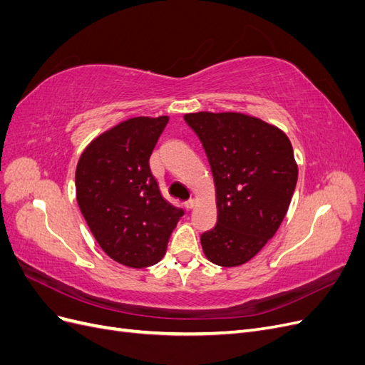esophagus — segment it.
Masks as SVG:
<instances>
[{"instance_id":"esophagus-1","label":"esophagus","mask_w":365,"mask_h":365,"mask_svg":"<svg viewBox=\"0 0 365 365\" xmlns=\"http://www.w3.org/2000/svg\"><path fill=\"white\" fill-rule=\"evenodd\" d=\"M184 207H185L187 210H192V208L195 207V201H193V200H189V201H185V202H184Z\"/></svg>"}]
</instances>
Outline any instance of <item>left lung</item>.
Masks as SVG:
<instances>
[{
	"label": "left lung",
	"mask_w": 365,
	"mask_h": 365,
	"mask_svg": "<svg viewBox=\"0 0 365 365\" xmlns=\"http://www.w3.org/2000/svg\"><path fill=\"white\" fill-rule=\"evenodd\" d=\"M185 123L200 137L216 187L217 222L201 236L219 267L251 260L288 212L298 168L282 129L242 113H193Z\"/></svg>",
	"instance_id": "left-lung-1"
}]
</instances>
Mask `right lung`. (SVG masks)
Listing matches in <instances>:
<instances>
[{
	"instance_id": "obj_1",
	"label": "right lung",
	"mask_w": 365,
	"mask_h": 365,
	"mask_svg": "<svg viewBox=\"0 0 365 365\" xmlns=\"http://www.w3.org/2000/svg\"><path fill=\"white\" fill-rule=\"evenodd\" d=\"M168 121V115L121 121L94 138L77 163L81 212L97 244L125 267L158 263L184 215L161 196L149 168Z\"/></svg>"
}]
</instances>
